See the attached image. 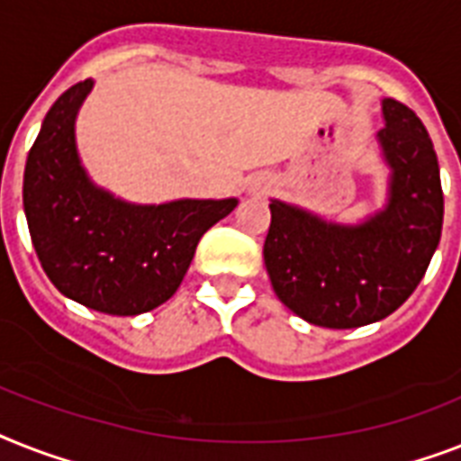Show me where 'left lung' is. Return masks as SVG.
Returning a JSON list of instances; mask_svg holds the SVG:
<instances>
[{"label": "left lung", "instance_id": "obj_1", "mask_svg": "<svg viewBox=\"0 0 461 461\" xmlns=\"http://www.w3.org/2000/svg\"><path fill=\"white\" fill-rule=\"evenodd\" d=\"M379 141L393 170L386 211L339 227L272 201L265 267L279 301L310 324L379 321L417 289L440 241L443 186L433 141L412 108L384 99Z\"/></svg>", "mask_w": 461, "mask_h": 461}]
</instances>
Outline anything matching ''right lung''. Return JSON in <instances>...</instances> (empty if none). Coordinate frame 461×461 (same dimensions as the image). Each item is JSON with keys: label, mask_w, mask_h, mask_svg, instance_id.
<instances>
[{"label": "right lung", "mask_w": 461, "mask_h": 461, "mask_svg": "<svg viewBox=\"0 0 461 461\" xmlns=\"http://www.w3.org/2000/svg\"><path fill=\"white\" fill-rule=\"evenodd\" d=\"M89 89L92 80L77 82L56 99L28 153L30 239L63 295L106 315H141L172 298L201 237L237 198L130 205L96 189L77 160L73 130Z\"/></svg>", "instance_id": "1"}]
</instances>
